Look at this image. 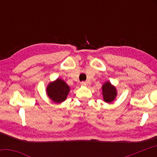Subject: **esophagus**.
Returning a JSON list of instances; mask_svg holds the SVG:
<instances>
[{
	"instance_id": "esophagus-1",
	"label": "esophagus",
	"mask_w": 157,
	"mask_h": 157,
	"mask_svg": "<svg viewBox=\"0 0 157 157\" xmlns=\"http://www.w3.org/2000/svg\"><path fill=\"white\" fill-rule=\"evenodd\" d=\"M81 84L83 85V86H89L90 85V82L89 81H85V82H82Z\"/></svg>"
}]
</instances>
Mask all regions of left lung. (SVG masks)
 I'll return each mask as SVG.
<instances>
[{"mask_svg": "<svg viewBox=\"0 0 157 157\" xmlns=\"http://www.w3.org/2000/svg\"><path fill=\"white\" fill-rule=\"evenodd\" d=\"M103 100L107 103H111L116 98L118 92L116 86L109 81L105 82L102 86Z\"/></svg>", "mask_w": 157, "mask_h": 157, "instance_id": "left-lung-1", "label": "left lung"}]
</instances>
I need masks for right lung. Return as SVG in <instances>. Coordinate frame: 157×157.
I'll return each instance as SVG.
<instances>
[{
    "label": "right lung",
    "mask_w": 157,
    "mask_h": 157,
    "mask_svg": "<svg viewBox=\"0 0 157 157\" xmlns=\"http://www.w3.org/2000/svg\"><path fill=\"white\" fill-rule=\"evenodd\" d=\"M70 90V86L64 80L61 78H57L48 84L46 94L53 102L59 104L66 100Z\"/></svg>",
    "instance_id": "obj_1"
}]
</instances>
